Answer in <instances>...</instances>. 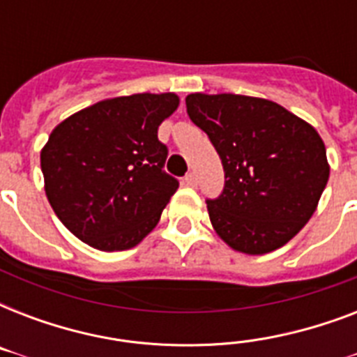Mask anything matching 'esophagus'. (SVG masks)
I'll list each match as a JSON object with an SVG mask.
<instances>
[{"mask_svg": "<svg viewBox=\"0 0 357 357\" xmlns=\"http://www.w3.org/2000/svg\"><path fill=\"white\" fill-rule=\"evenodd\" d=\"M183 183L187 185V187H196V183H198V181H196L195 172L187 174V176H185V179H183Z\"/></svg>", "mask_w": 357, "mask_h": 357, "instance_id": "esophagus-1", "label": "esophagus"}]
</instances>
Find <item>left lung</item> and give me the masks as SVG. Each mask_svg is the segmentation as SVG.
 <instances>
[{"label":"left lung","instance_id":"1","mask_svg":"<svg viewBox=\"0 0 357 357\" xmlns=\"http://www.w3.org/2000/svg\"><path fill=\"white\" fill-rule=\"evenodd\" d=\"M185 103L226 174L222 195L207 200L213 229L241 254L282 248L313 217L330 178L321 135L265 98L195 92Z\"/></svg>","mask_w":357,"mask_h":357}]
</instances>
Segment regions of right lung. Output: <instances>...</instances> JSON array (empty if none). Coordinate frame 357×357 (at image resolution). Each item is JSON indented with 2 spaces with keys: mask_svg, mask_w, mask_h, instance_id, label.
I'll use <instances>...</instances> for the list:
<instances>
[{
  "mask_svg": "<svg viewBox=\"0 0 357 357\" xmlns=\"http://www.w3.org/2000/svg\"><path fill=\"white\" fill-rule=\"evenodd\" d=\"M178 105L174 92L107 98L55 126L40 151L44 190L79 241L120 252L155 228L179 187L162 172L157 129Z\"/></svg>",
  "mask_w": 357,
  "mask_h": 357,
  "instance_id": "obj_1",
  "label": "right lung"
}]
</instances>
